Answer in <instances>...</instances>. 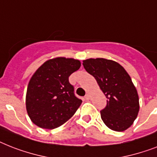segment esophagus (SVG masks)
<instances>
[{"mask_svg":"<svg viewBox=\"0 0 157 157\" xmlns=\"http://www.w3.org/2000/svg\"><path fill=\"white\" fill-rule=\"evenodd\" d=\"M90 98H91V97H90V95H89V94H86V96H85V99H86V100H90Z\"/></svg>","mask_w":157,"mask_h":157,"instance_id":"34e87169","label":"esophagus"}]
</instances>
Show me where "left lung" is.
<instances>
[{"instance_id":"8db88e82","label":"left lung","mask_w":157,"mask_h":157,"mask_svg":"<svg viewBox=\"0 0 157 157\" xmlns=\"http://www.w3.org/2000/svg\"><path fill=\"white\" fill-rule=\"evenodd\" d=\"M82 62L86 72L96 78L107 98L106 107L100 111L104 123L115 131L128 129L140 110L137 90L128 73L112 60L90 58Z\"/></svg>"}]
</instances>
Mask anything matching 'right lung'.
I'll return each mask as SVG.
<instances>
[{
  "label": "right lung",
  "mask_w": 157,
  "mask_h": 157,
  "mask_svg": "<svg viewBox=\"0 0 157 157\" xmlns=\"http://www.w3.org/2000/svg\"><path fill=\"white\" fill-rule=\"evenodd\" d=\"M80 66L78 60L56 57L45 61L35 72L26 96L27 113L34 124L52 130L72 117L82 100L75 96L69 77Z\"/></svg>",
  "instance_id": "right-lung-1"
}]
</instances>
